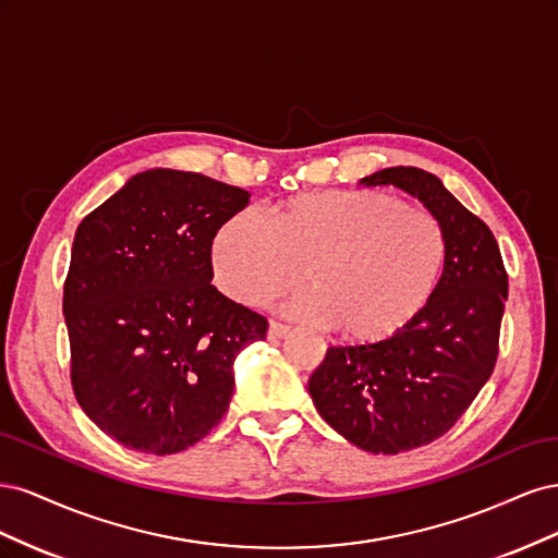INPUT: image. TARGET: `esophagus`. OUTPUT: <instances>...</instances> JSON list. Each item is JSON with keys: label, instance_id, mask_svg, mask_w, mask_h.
I'll return each mask as SVG.
<instances>
[{"label": "esophagus", "instance_id": "obj_1", "mask_svg": "<svg viewBox=\"0 0 558 558\" xmlns=\"http://www.w3.org/2000/svg\"><path fill=\"white\" fill-rule=\"evenodd\" d=\"M291 332V328L289 326H283V324H277V320H269V328H267V340H272V342H277V340H283L286 335Z\"/></svg>", "mask_w": 558, "mask_h": 558}]
</instances>
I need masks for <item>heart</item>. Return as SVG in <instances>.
<instances>
[{
	"label": "heart",
	"mask_w": 558,
	"mask_h": 558,
	"mask_svg": "<svg viewBox=\"0 0 558 558\" xmlns=\"http://www.w3.org/2000/svg\"><path fill=\"white\" fill-rule=\"evenodd\" d=\"M445 265L435 218L375 191H320L275 207L269 226L240 211L216 230L211 272L242 305L307 291L289 310L353 344H381L426 312Z\"/></svg>",
	"instance_id": "b5f03b06"
}]
</instances>
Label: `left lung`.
Here are the masks:
<instances>
[{
	"label": "left lung",
	"mask_w": 558,
	"mask_h": 558,
	"mask_svg": "<svg viewBox=\"0 0 558 558\" xmlns=\"http://www.w3.org/2000/svg\"><path fill=\"white\" fill-rule=\"evenodd\" d=\"M396 185L435 216L445 269L426 312L381 344L330 347L310 377L316 412L369 453H400L442 437L492 377L508 272L494 232L418 167L361 179Z\"/></svg>",
	"instance_id": "left-lung-1"
}]
</instances>
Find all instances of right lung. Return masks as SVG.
I'll use <instances>...</instances> for the list:
<instances>
[{
	"instance_id": "right-lung-1",
	"label": "right lung",
	"mask_w": 558,
	"mask_h": 558,
	"mask_svg": "<svg viewBox=\"0 0 558 558\" xmlns=\"http://www.w3.org/2000/svg\"><path fill=\"white\" fill-rule=\"evenodd\" d=\"M248 193L179 170L125 181L74 234L64 281L72 386L116 442L167 456L223 418L238 353L267 320L211 286V240Z\"/></svg>"
}]
</instances>
